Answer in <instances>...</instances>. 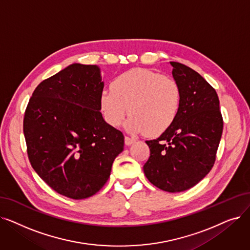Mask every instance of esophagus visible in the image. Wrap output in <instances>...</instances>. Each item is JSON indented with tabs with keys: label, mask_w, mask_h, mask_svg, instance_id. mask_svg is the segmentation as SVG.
Listing matches in <instances>:
<instances>
[{
	"label": "esophagus",
	"mask_w": 250,
	"mask_h": 250,
	"mask_svg": "<svg viewBox=\"0 0 250 250\" xmlns=\"http://www.w3.org/2000/svg\"><path fill=\"white\" fill-rule=\"evenodd\" d=\"M135 142H136V140H135V139L128 138V137H125V145H126V146L132 145V144H133V143H135Z\"/></svg>",
	"instance_id": "obj_1"
}]
</instances>
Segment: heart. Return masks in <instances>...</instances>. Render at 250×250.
<instances>
[{
    "label": "heart",
    "instance_id": "heart-1",
    "mask_svg": "<svg viewBox=\"0 0 250 250\" xmlns=\"http://www.w3.org/2000/svg\"><path fill=\"white\" fill-rule=\"evenodd\" d=\"M182 104L177 81L144 68L129 69L116 77L111 91L100 95V109L106 123L119 126L129 112L126 129L150 137L164 134L175 123Z\"/></svg>",
    "mask_w": 250,
    "mask_h": 250
}]
</instances>
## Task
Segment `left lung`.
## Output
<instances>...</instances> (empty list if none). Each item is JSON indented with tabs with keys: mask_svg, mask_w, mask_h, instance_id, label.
I'll list each match as a JSON object with an SVG mask.
<instances>
[{
	"mask_svg": "<svg viewBox=\"0 0 250 250\" xmlns=\"http://www.w3.org/2000/svg\"><path fill=\"white\" fill-rule=\"evenodd\" d=\"M182 90V104L171 126L146 141L150 157L143 169L157 188L177 193L199 183L212 168L222 133L218 94L201 75L179 62H169Z\"/></svg>",
	"mask_w": 250,
	"mask_h": 250,
	"instance_id": "left-lung-1",
	"label": "left lung"
}]
</instances>
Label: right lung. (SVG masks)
I'll return each instance as SVG.
<instances>
[{
	"instance_id": "add662e5",
	"label": "right lung",
	"mask_w": 250,
	"mask_h": 250,
	"mask_svg": "<svg viewBox=\"0 0 250 250\" xmlns=\"http://www.w3.org/2000/svg\"><path fill=\"white\" fill-rule=\"evenodd\" d=\"M100 67L73 63L42 81L26 107L23 133L30 165L53 190L72 199L98 192L123 152V133L100 112Z\"/></svg>"
}]
</instances>
